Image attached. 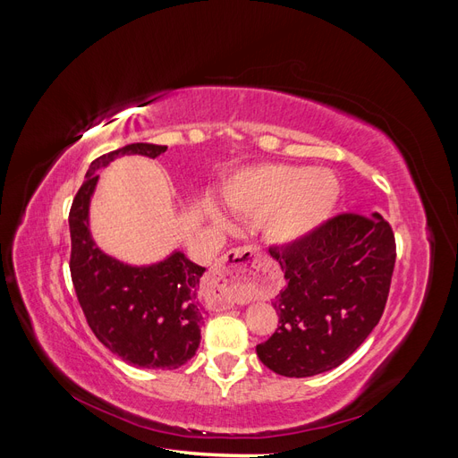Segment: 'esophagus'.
Wrapping results in <instances>:
<instances>
[{
    "label": "esophagus",
    "mask_w": 458,
    "mask_h": 458,
    "mask_svg": "<svg viewBox=\"0 0 458 458\" xmlns=\"http://www.w3.org/2000/svg\"><path fill=\"white\" fill-rule=\"evenodd\" d=\"M259 266L256 246H241L227 252L208 273V288L214 290L219 308H231L252 293L254 273Z\"/></svg>",
    "instance_id": "obj_1"
}]
</instances>
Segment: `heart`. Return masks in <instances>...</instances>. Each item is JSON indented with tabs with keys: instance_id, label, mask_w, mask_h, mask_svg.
<instances>
[{
	"instance_id": "heart-1",
	"label": "heart",
	"mask_w": 458,
	"mask_h": 458,
	"mask_svg": "<svg viewBox=\"0 0 458 458\" xmlns=\"http://www.w3.org/2000/svg\"><path fill=\"white\" fill-rule=\"evenodd\" d=\"M338 199V183L328 172L298 165H259L239 174L225 192L234 212L263 217L273 242H293L317 227Z\"/></svg>"
}]
</instances>
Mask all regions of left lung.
<instances>
[{"label": "left lung", "instance_id": "left-lung-1", "mask_svg": "<svg viewBox=\"0 0 458 458\" xmlns=\"http://www.w3.org/2000/svg\"><path fill=\"white\" fill-rule=\"evenodd\" d=\"M269 254L284 271L279 327L258 344L261 363L303 378L342 365L378 325L390 294L395 234L378 214L332 216Z\"/></svg>", "mask_w": 458, "mask_h": 458}]
</instances>
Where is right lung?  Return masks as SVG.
Instances as JSON below:
<instances>
[{"label": "right lung", "mask_w": 458, "mask_h": 458, "mask_svg": "<svg viewBox=\"0 0 458 458\" xmlns=\"http://www.w3.org/2000/svg\"><path fill=\"white\" fill-rule=\"evenodd\" d=\"M164 145L131 143L95 158L68 214L71 276L93 335L126 363L179 369L197 353L204 310L197 288L204 267L175 252L152 267H130L103 254L91 241L88 206L97 170L120 155L157 158Z\"/></svg>", "instance_id": "1"}]
</instances>
